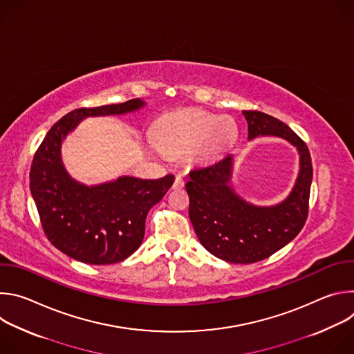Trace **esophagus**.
Wrapping results in <instances>:
<instances>
[{"label": "esophagus", "instance_id": "1", "mask_svg": "<svg viewBox=\"0 0 354 354\" xmlns=\"http://www.w3.org/2000/svg\"><path fill=\"white\" fill-rule=\"evenodd\" d=\"M183 186H185V180H183V178H182L180 175H176V176H175V180H174L172 187H174V189H182Z\"/></svg>", "mask_w": 354, "mask_h": 354}]
</instances>
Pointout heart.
<instances>
[{"mask_svg": "<svg viewBox=\"0 0 354 354\" xmlns=\"http://www.w3.org/2000/svg\"><path fill=\"white\" fill-rule=\"evenodd\" d=\"M235 134L236 124L232 119L203 111L169 113L154 127V141L162 153L175 156L194 151L198 160L223 154Z\"/></svg>", "mask_w": 354, "mask_h": 354, "instance_id": "obj_1", "label": "heart"}]
</instances>
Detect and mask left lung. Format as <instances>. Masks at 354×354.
<instances>
[{
  "label": "left lung",
  "instance_id": "obj_1",
  "mask_svg": "<svg viewBox=\"0 0 354 354\" xmlns=\"http://www.w3.org/2000/svg\"><path fill=\"white\" fill-rule=\"evenodd\" d=\"M248 140L276 136L291 142L299 154V172L286 200L276 206L250 205L230 186L232 154L193 169L186 183L189 217L196 235L210 254L230 263H255L292 241L308 217L313 162L307 144L287 124L258 111L242 112Z\"/></svg>",
  "mask_w": 354,
  "mask_h": 354
}]
</instances>
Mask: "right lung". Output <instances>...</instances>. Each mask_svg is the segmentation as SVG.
<instances>
[{
    "instance_id": "right-lung-1",
    "label": "right lung",
    "mask_w": 354,
    "mask_h": 354,
    "mask_svg": "<svg viewBox=\"0 0 354 354\" xmlns=\"http://www.w3.org/2000/svg\"><path fill=\"white\" fill-rule=\"evenodd\" d=\"M142 106L137 97L116 105L75 109L47 131L33 157L30 193L41 228L52 245L75 261L112 265L134 254L142 242L149 209L165 196L175 176H120L113 182L85 186L67 174L62 142L85 118L124 115Z\"/></svg>"
}]
</instances>
